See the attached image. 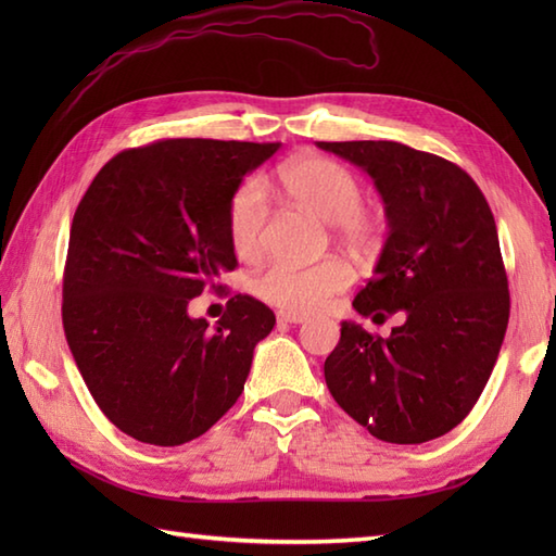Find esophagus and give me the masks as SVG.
I'll return each mask as SVG.
<instances>
[{"label":"esophagus","mask_w":556,"mask_h":556,"mask_svg":"<svg viewBox=\"0 0 556 556\" xmlns=\"http://www.w3.org/2000/svg\"><path fill=\"white\" fill-rule=\"evenodd\" d=\"M277 317H279V323H289V325H301V323L308 320V315H303V313H285V311H281Z\"/></svg>","instance_id":"esophagus-1"}]
</instances>
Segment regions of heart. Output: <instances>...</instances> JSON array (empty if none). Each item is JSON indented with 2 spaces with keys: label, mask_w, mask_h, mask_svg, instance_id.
<instances>
[{
  "label": "heart",
  "mask_w": 556,
  "mask_h": 556,
  "mask_svg": "<svg viewBox=\"0 0 556 556\" xmlns=\"http://www.w3.org/2000/svg\"><path fill=\"white\" fill-rule=\"evenodd\" d=\"M291 203L313 217L334 224V231L353 251H370L380 224L365 212L363 184L344 164L327 157H296L279 169ZM269 200L263 176H248L229 198L227 231L233 253L253 257L260 251ZM353 269L339 257H325L313 265L271 263L251 281V291L285 313H311L344 291Z\"/></svg>",
  "instance_id": "heart-1"
}]
</instances>
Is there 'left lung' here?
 <instances>
[{"label": "left lung", "instance_id": "left-lung-1", "mask_svg": "<svg viewBox=\"0 0 556 556\" xmlns=\"http://www.w3.org/2000/svg\"><path fill=\"white\" fill-rule=\"evenodd\" d=\"M372 176L389 233L353 299L392 334L341 323L325 361L337 404L382 442L422 444L464 420L485 389L509 325L497 224L478 184L444 157L394 140L317 143Z\"/></svg>", "mask_w": 556, "mask_h": 556}]
</instances>
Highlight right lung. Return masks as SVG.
<instances>
[{
	"instance_id": "obj_1",
	"label": "right lung",
	"mask_w": 556,
	"mask_h": 556,
	"mask_svg": "<svg viewBox=\"0 0 556 556\" xmlns=\"http://www.w3.org/2000/svg\"><path fill=\"white\" fill-rule=\"evenodd\" d=\"M279 143L167 138L98 172L71 222L62 323L100 410L138 442L179 446L207 432L251 372L275 313L245 293L217 327L188 303L233 269L227 205Z\"/></svg>"
}]
</instances>
